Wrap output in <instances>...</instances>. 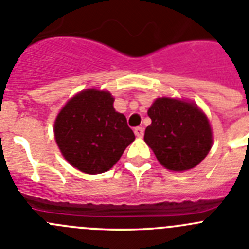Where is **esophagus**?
I'll return each mask as SVG.
<instances>
[{"mask_svg": "<svg viewBox=\"0 0 249 249\" xmlns=\"http://www.w3.org/2000/svg\"><path fill=\"white\" fill-rule=\"evenodd\" d=\"M134 132H135V135L138 136V138H142V136H143V129H142V127H140V126L135 127Z\"/></svg>", "mask_w": 249, "mask_h": 249, "instance_id": "34e87169", "label": "esophagus"}]
</instances>
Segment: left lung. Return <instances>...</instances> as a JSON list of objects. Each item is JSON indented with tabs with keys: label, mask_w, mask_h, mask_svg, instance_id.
I'll list each match as a JSON object with an SVG mask.
<instances>
[{
	"label": "left lung",
	"mask_w": 249,
	"mask_h": 249,
	"mask_svg": "<svg viewBox=\"0 0 249 249\" xmlns=\"http://www.w3.org/2000/svg\"><path fill=\"white\" fill-rule=\"evenodd\" d=\"M151 125L143 140L160 163L171 171L198 166L213 145V132L196 104L173 98H157L147 111Z\"/></svg>",
	"instance_id": "1"
}]
</instances>
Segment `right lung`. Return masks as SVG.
Wrapping results in <instances>:
<instances>
[{"instance_id": "right-lung-1", "label": "right lung", "mask_w": 249, "mask_h": 249, "mask_svg": "<svg viewBox=\"0 0 249 249\" xmlns=\"http://www.w3.org/2000/svg\"><path fill=\"white\" fill-rule=\"evenodd\" d=\"M107 90L85 89L57 115L55 140L70 164L88 174L110 169L135 140L124 114L115 111Z\"/></svg>"}]
</instances>
